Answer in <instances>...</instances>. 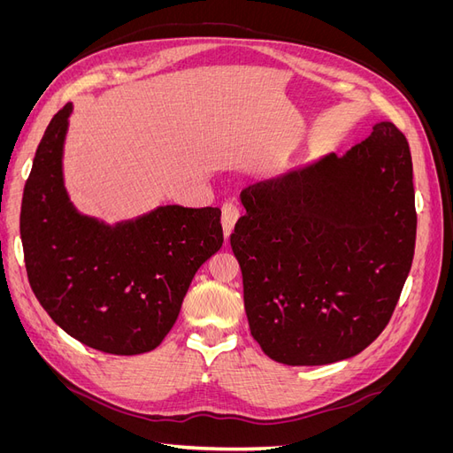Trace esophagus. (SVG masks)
I'll use <instances>...</instances> for the list:
<instances>
[{
  "instance_id": "esophagus-1",
  "label": "esophagus",
  "mask_w": 453,
  "mask_h": 453,
  "mask_svg": "<svg viewBox=\"0 0 453 453\" xmlns=\"http://www.w3.org/2000/svg\"><path fill=\"white\" fill-rule=\"evenodd\" d=\"M221 223H223V232L225 236L228 238L232 234V228H234L238 217H240V208L234 202H225L221 208Z\"/></svg>"
}]
</instances>
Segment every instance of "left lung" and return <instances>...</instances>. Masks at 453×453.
Instances as JSON below:
<instances>
[{"instance_id": "8db88e82", "label": "left lung", "mask_w": 453, "mask_h": 453, "mask_svg": "<svg viewBox=\"0 0 453 453\" xmlns=\"http://www.w3.org/2000/svg\"><path fill=\"white\" fill-rule=\"evenodd\" d=\"M230 245L250 331L270 359L328 365L388 326L416 245L412 157L380 122L344 157L242 190Z\"/></svg>"}]
</instances>
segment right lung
I'll return each mask as SVG.
<instances>
[{
	"label": "right lung",
	"instance_id": "obj_1",
	"mask_svg": "<svg viewBox=\"0 0 453 453\" xmlns=\"http://www.w3.org/2000/svg\"><path fill=\"white\" fill-rule=\"evenodd\" d=\"M70 113L65 104L49 122L24 187L28 281L50 319L85 346L147 353L170 333L196 270L221 250V210L164 205L113 228L81 217L62 183Z\"/></svg>",
	"mask_w": 453,
	"mask_h": 453
}]
</instances>
